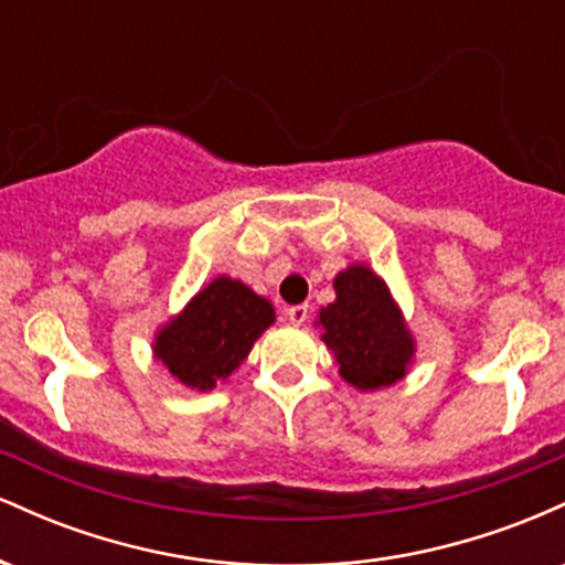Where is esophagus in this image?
Wrapping results in <instances>:
<instances>
[{"label": "esophagus", "instance_id": "1", "mask_svg": "<svg viewBox=\"0 0 565 565\" xmlns=\"http://www.w3.org/2000/svg\"><path fill=\"white\" fill-rule=\"evenodd\" d=\"M308 305H291V308L284 310V316H287L289 323H295V327H302L305 321H308Z\"/></svg>", "mask_w": 565, "mask_h": 565}]
</instances>
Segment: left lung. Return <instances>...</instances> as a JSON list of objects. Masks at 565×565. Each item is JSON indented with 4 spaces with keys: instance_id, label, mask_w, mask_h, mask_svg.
Segmentation results:
<instances>
[{
    "instance_id": "left-lung-1",
    "label": "left lung",
    "mask_w": 565,
    "mask_h": 565,
    "mask_svg": "<svg viewBox=\"0 0 565 565\" xmlns=\"http://www.w3.org/2000/svg\"><path fill=\"white\" fill-rule=\"evenodd\" d=\"M334 291L337 300L321 308L319 323L342 380L377 391L404 377L414 342L385 281L366 265H350L334 278Z\"/></svg>"
}]
</instances>
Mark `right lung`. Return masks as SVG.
Here are the masks:
<instances>
[{
    "label": "right lung",
    "instance_id": "obj_1",
    "mask_svg": "<svg viewBox=\"0 0 565 565\" xmlns=\"http://www.w3.org/2000/svg\"><path fill=\"white\" fill-rule=\"evenodd\" d=\"M274 305L242 281L217 276L157 334V359L193 391H212L274 323Z\"/></svg>",
    "mask_w": 565,
    "mask_h": 565
}]
</instances>
